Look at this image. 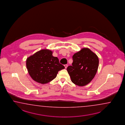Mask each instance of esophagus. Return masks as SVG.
Returning a JSON list of instances; mask_svg holds the SVG:
<instances>
[{"label": "esophagus", "mask_w": 125, "mask_h": 125, "mask_svg": "<svg viewBox=\"0 0 125 125\" xmlns=\"http://www.w3.org/2000/svg\"><path fill=\"white\" fill-rule=\"evenodd\" d=\"M64 66L65 68V69H66V68H67V67H68V64H64Z\"/></svg>", "instance_id": "obj_1"}]
</instances>
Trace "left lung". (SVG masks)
I'll list each match as a JSON object with an SVG mask.
<instances>
[{"mask_svg":"<svg viewBox=\"0 0 125 125\" xmlns=\"http://www.w3.org/2000/svg\"><path fill=\"white\" fill-rule=\"evenodd\" d=\"M72 65L67 70L74 84L83 86L90 82L97 73L99 60L96 54L88 48H83L73 56Z\"/></svg>","mask_w":125,"mask_h":125,"instance_id":"8db88e82","label":"left lung"}]
</instances>
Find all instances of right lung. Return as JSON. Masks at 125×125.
I'll return each mask as SVG.
<instances>
[{"label":"right lung","instance_id":"1","mask_svg":"<svg viewBox=\"0 0 125 125\" xmlns=\"http://www.w3.org/2000/svg\"><path fill=\"white\" fill-rule=\"evenodd\" d=\"M28 72L34 81L42 84L47 83L54 79L58 71L64 69L57 57L52 55V52L43 49L27 59Z\"/></svg>","mask_w":125,"mask_h":125}]
</instances>
